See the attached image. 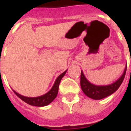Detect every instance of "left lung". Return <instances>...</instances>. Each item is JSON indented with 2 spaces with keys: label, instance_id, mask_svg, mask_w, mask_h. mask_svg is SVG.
<instances>
[{
  "label": "left lung",
  "instance_id": "obj_1",
  "mask_svg": "<svg viewBox=\"0 0 131 131\" xmlns=\"http://www.w3.org/2000/svg\"><path fill=\"white\" fill-rule=\"evenodd\" d=\"M126 68H127V65L126 66L123 75L120 77L119 80H117L116 82L111 85H106V86H96V85L91 84L85 78L83 71H81L80 86H81L83 92L88 97L91 98L92 99H95V100H99V99H102L107 97L116 92L118 90V88H119L120 85L124 79Z\"/></svg>",
  "mask_w": 131,
  "mask_h": 131
}]
</instances>
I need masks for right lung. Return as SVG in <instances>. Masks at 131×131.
Returning <instances> with one entry per match:
<instances>
[{"label":"right lung","mask_w":131,"mask_h":131,"mask_svg":"<svg viewBox=\"0 0 131 131\" xmlns=\"http://www.w3.org/2000/svg\"><path fill=\"white\" fill-rule=\"evenodd\" d=\"M66 72H67V71H65L64 72H63L62 74H60L58 76V78L56 79V83H54V85L53 86V88H51V90L48 93H46V94H44V95L38 96V97L31 98L24 96L21 95V94H19L17 92H16L15 91H14V92L15 93V94L18 97L21 99V100H23L24 102H26V103H28L29 105L38 106V107L47 105L49 103H51L57 96V94H58V88H59V85H60V80L62 78L63 76L65 75Z\"/></svg>","instance_id":"add662e5"}]
</instances>
